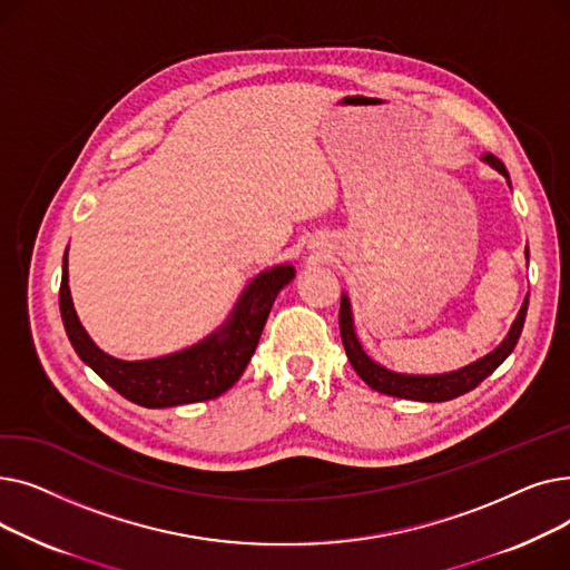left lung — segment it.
Wrapping results in <instances>:
<instances>
[{
	"label": "left lung",
	"instance_id": "obj_1",
	"mask_svg": "<svg viewBox=\"0 0 570 570\" xmlns=\"http://www.w3.org/2000/svg\"><path fill=\"white\" fill-rule=\"evenodd\" d=\"M483 161L490 168H494L497 173H501L505 177L508 187H511V175H508L505 166L494 155H485ZM524 256L529 261V247L524 249ZM527 307H529V297H524V303L511 325V331H508V335L494 351H490L483 357H478V361H473L460 370L443 372V374H404V372L387 370L381 363H376L374 357L363 348V342L357 340L348 293H342L340 333H342V342H344V348L348 355V363L353 365L357 376H361L370 387H374L376 393L400 397V400H415V402H448V400H455V397L473 391L478 383L485 381L505 361V357L513 353V348L522 335Z\"/></svg>",
	"mask_w": 570,
	"mask_h": 570
}]
</instances>
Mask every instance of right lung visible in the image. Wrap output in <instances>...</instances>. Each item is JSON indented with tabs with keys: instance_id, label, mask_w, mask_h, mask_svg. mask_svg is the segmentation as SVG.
I'll use <instances>...</instances> for the list:
<instances>
[{
	"instance_id": "obj_1",
	"label": "right lung",
	"mask_w": 570,
	"mask_h": 570,
	"mask_svg": "<svg viewBox=\"0 0 570 570\" xmlns=\"http://www.w3.org/2000/svg\"><path fill=\"white\" fill-rule=\"evenodd\" d=\"M69 252V249H67ZM295 277L291 263L261 269L239 293L228 318L200 342L147 361H122L101 351L82 327L69 288V256L62 263L59 312L80 361L110 387L145 409H168L215 400L243 376L258 346L277 293Z\"/></svg>"
}]
</instances>
